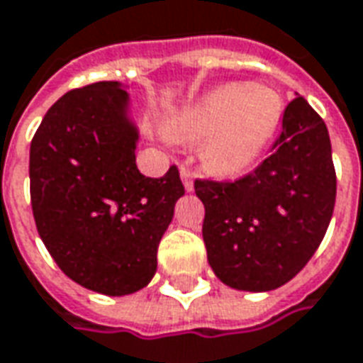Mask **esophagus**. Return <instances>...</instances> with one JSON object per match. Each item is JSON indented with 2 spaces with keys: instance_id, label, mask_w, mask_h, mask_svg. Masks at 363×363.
Instances as JSON below:
<instances>
[{
  "instance_id": "1",
  "label": "esophagus",
  "mask_w": 363,
  "mask_h": 363,
  "mask_svg": "<svg viewBox=\"0 0 363 363\" xmlns=\"http://www.w3.org/2000/svg\"><path fill=\"white\" fill-rule=\"evenodd\" d=\"M179 176H182V182H184V186H186L187 191H191V189H194V176H191V172H189L187 167H182V169H179Z\"/></svg>"
}]
</instances>
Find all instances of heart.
Listing matches in <instances>:
<instances>
[{
  "mask_svg": "<svg viewBox=\"0 0 363 363\" xmlns=\"http://www.w3.org/2000/svg\"><path fill=\"white\" fill-rule=\"evenodd\" d=\"M282 116L279 92L251 82H231L209 92L172 122V136L205 140L203 162L217 174H237L253 164Z\"/></svg>",
  "mask_w": 363,
  "mask_h": 363,
  "instance_id": "heart-1",
  "label": "heart"
}]
</instances>
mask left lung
Returning a JSON list of instances; mask_svg holds the SVG:
<instances>
[{
    "label": "left lung",
    "mask_w": 363,
    "mask_h": 363,
    "mask_svg": "<svg viewBox=\"0 0 363 363\" xmlns=\"http://www.w3.org/2000/svg\"><path fill=\"white\" fill-rule=\"evenodd\" d=\"M203 241L217 279L264 292L296 277L322 243L336 203L328 128L302 96L289 102L271 156L237 179L197 177Z\"/></svg>",
    "instance_id": "1"
}]
</instances>
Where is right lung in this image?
<instances>
[{
    "label": "right lung",
    "mask_w": 363,
    "mask_h": 363,
    "mask_svg": "<svg viewBox=\"0 0 363 363\" xmlns=\"http://www.w3.org/2000/svg\"><path fill=\"white\" fill-rule=\"evenodd\" d=\"M126 104L116 81L69 91L47 110L29 150L39 237L69 279L108 296L152 281L160 239L186 194L177 166L162 177L140 174Z\"/></svg>",
    "instance_id": "1"
}]
</instances>
